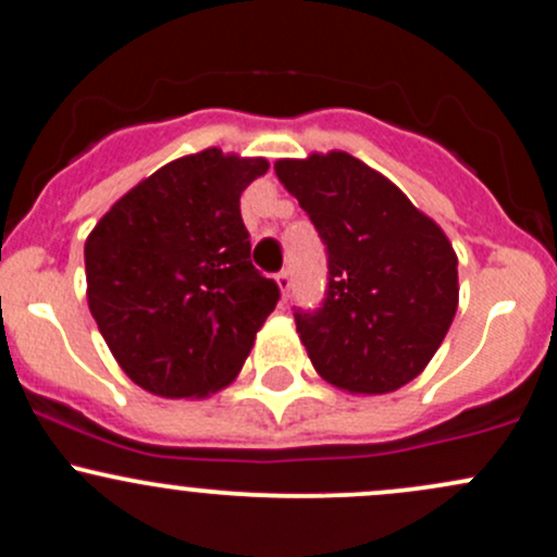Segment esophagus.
Listing matches in <instances>:
<instances>
[{
  "mask_svg": "<svg viewBox=\"0 0 557 557\" xmlns=\"http://www.w3.org/2000/svg\"><path fill=\"white\" fill-rule=\"evenodd\" d=\"M277 285H280V290H283V296L288 298L290 288H294V274H290V269H280V272H277Z\"/></svg>",
  "mask_w": 557,
  "mask_h": 557,
  "instance_id": "esophagus-1",
  "label": "esophagus"
}]
</instances>
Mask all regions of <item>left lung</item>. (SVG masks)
I'll return each mask as SVG.
<instances>
[{
	"instance_id": "left-lung-1",
	"label": "left lung",
	"mask_w": 557,
	"mask_h": 557,
	"mask_svg": "<svg viewBox=\"0 0 557 557\" xmlns=\"http://www.w3.org/2000/svg\"><path fill=\"white\" fill-rule=\"evenodd\" d=\"M274 173L325 245L323 304L294 312L314 371L357 395L400 389L454 323L459 261L448 237L347 151L280 160Z\"/></svg>"
}]
</instances>
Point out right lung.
I'll list each match as a JSON object with an SVG mask.
<instances>
[{
	"label": "right lung",
	"mask_w": 557,
	"mask_h": 557,
	"mask_svg": "<svg viewBox=\"0 0 557 557\" xmlns=\"http://www.w3.org/2000/svg\"><path fill=\"white\" fill-rule=\"evenodd\" d=\"M269 162L205 149L160 168L85 243L87 304L122 371L151 395L232 382L280 301L250 261L239 195Z\"/></svg>",
	"instance_id": "obj_1"
}]
</instances>
